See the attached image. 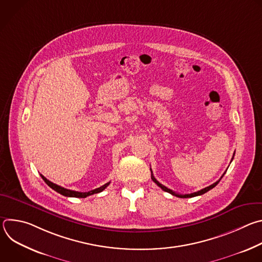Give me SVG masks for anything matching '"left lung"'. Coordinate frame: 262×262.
Returning a JSON list of instances; mask_svg holds the SVG:
<instances>
[{
	"label": "left lung",
	"mask_w": 262,
	"mask_h": 262,
	"mask_svg": "<svg viewBox=\"0 0 262 262\" xmlns=\"http://www.w3.org/2000/svg\"><path fill=\"white\" fill-rule=\"evenodd\" d=\"M233 157H234V154H233ZM232 160H233V158H232ZM231 160V161H232ZM151 170V169H150ZM227 171V170H226ZM226 171L224 172V174L226 173ZM224 174L221 176V178L217 180V181H215L214 183H212V184H210L209 186H206V188H204V189H202V190H200V191H198V192H195V193H192V194H184V195H181V194H177V193H175V192H173L172 190H170V189H168V188H166L165 185H163L162 183H160L156 178H155V176H154V174H152V171H151V179L160 186V188L163 190V191H165V192H167V193H170L171 195H173V196H176V197H179V198H192V197H196V196H200V195H203V194H205L206 192H208L209 190H211V189H213L214 186L220 182V180L222 179V177L224 176Z\"/></svg>",
	"instance_id": "8db88e82"
}]
</instances>
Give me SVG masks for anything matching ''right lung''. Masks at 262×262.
<instances>
[{"instance_id":"right-lung-1","label":"right lung","mask_w":262,"mask_h":262,"mask_svg":"<svg viewBox=\"0 0 262 262\" xmlns=\"http://www.w3.org/2000/svg\"><path fill=\"white\" fill-rule=\"evenodd\" d=\"M41 177H42V179L46 181V183L50 186V188H52L54 191H56V192H58L59 194H61V195H63V196H66V197H76V198H86V197H88V196H90V195H93V194H97V193H100V192H102L106 186L110 184V182H107V183H105V184H103V185H101L100 188H97V189H95V190H92V191H89V192H77V191H71V190H67V189H65V188H62V186H60V185H58V184H56V183H53L52 181H50V180H48L43 175H41Z\"/></svg>"}]
</instances>
